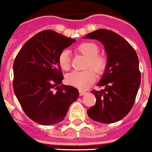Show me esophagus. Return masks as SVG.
I'll list each match as a JSON object with an SVG mask.
<instances>
[{
    "label": "esophagus",
    "instance_id": "34e87169",
    "mask_svg": "<svg viewBox=\"0 0 152 152\" xmlns=\"http://www.w3.org/2000/svg\"><path fill=\"white\" fill-rule=\"evenodd\" d=\"M86 93H87V92H86V91H82V90L79 91V94H80V96L85 95V94H86Z\"/></svg>",
    "mask_w": 152,
    "mask_h": 152
}]
</instances>
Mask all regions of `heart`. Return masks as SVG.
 <instances>
[{"instance_id": "b5f03b06", "label": "heart", "mask_w": 152, "mask_h": 152, "mask_svg": "<svg viewBox=\"0 0 152 152\" xmlns=\"http://www.w3.org/2000/svg\"><path fill=\"white\" fill-rule=\"evenodd\" d=\"M76 49L87 58L86 68L91 67L98 73L104 71L106 60L104 57L98 55L99 49L95 43L85 42L81 43ZM58 64L61 69L64 70L69 69L70 66V53L69 50L64 49L61 52L58 56ZM93 70L88 69L85 71H73L69 73L66 77V83L77 88L86 90L93 84L97 77L95 72Z\"/></svg>"}]
</instances>
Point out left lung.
Returning <instances> with one entry per match:
<instances>
[{
    "label": "left lung",
    "instance_id": "left-lung-1",
    "mask_svg": "<svg viewBox=\"0 0 152 152\" xmlns=\"http://www.w3.org/2000/svg\"><path fill=\"white\" fill-rule=\"evenodd\" d=\"M84 38L100 41L107 55L104 73L97 83L104 88L91 91L97 102L88 110V115L104 124L120 121L134 106L141 83L137 52L125 39L110 30H96Z\"/></svg>",
    "mask_w": 152,
    "mask_h": 152
}]
</instances>
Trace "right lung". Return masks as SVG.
<instances>
[{
	"mask_svg": "<svg viewBox=\"0 0 152 152\" xmlns=\"http://www.w3.org/2000/svg\"><path fill=\"white\" fill-rule=\"evenodd\" d=\"M76 39L52 30L39 32L27 41L13 64V90L25 114L35 122L52 125L61 121L79 97L64 79L58 56ZM56 87L58 91L53 92Z\"/></svg>",
	"mask_w": 152,
	"mask_h": 152,
	"instance_id": "add662e5",
	"label": "right lung"
}]
</instances>
